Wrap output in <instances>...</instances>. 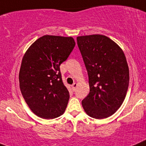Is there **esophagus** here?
Listing matches in <instances>:
<instances>
[{"label": "esophagus", "instance_id": "obj_1", "mask_svg": "<svg viewBox=\"0 0 146 146\" xmlns=\"http://www.w3.org/2000/svg\"><path fill=\"white\" fill-rule=\"evenodd\" d=\"M78 86V84H76V83H74L73 85H72V89H73V91H76V88Z\"/></svg>", "mask_w": 146, "mask_h": 146}]
</instances>
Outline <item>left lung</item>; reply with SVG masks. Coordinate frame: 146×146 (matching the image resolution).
<instances>
[{
  "instance_id": "left-lung-1",
  "label": "left lung",
  "mask_w": 146,
  "mask_h": 146,
  "mask_svg": "<svg viewBox=\"0 0 146 146\" xmlns=\"http://www.w3.org/2000/svg\"><path fill=\"white\" fill-rule=\"evenodd\" d=\"M89 76V93L81 103L94 119L109 117L125 99L129 72L125 55L113 40L102 35L77 37Z\"/></svg>"
}]
</instances>
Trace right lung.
Segmentation results:
<instances>
[{
	"label": "right lung",
	"instance_id": "add662e5",
	"mask_svg": "<svg viewBox=\"0 0 146 146\" xmlns=\"http://www.w3.org/2000/svg\"><path fill=\"white\" fill-rule=\"evenodd\" d=\"M76 43L72 37L44 35L29 47L22 58L19 87L31 111L42 119L63 114L70 94L62 80L60 65Z\"/></svg>",
	"mask_w": 146,
	"mask_h": 146
}]
</instances>
